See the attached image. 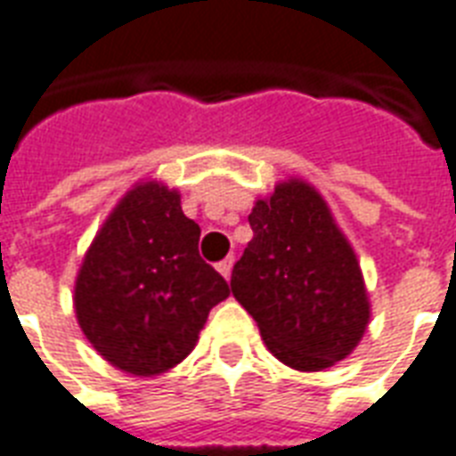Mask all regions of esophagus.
<instances>
[{
    "label": "esophagus",
    "mask_w": 456,
    "mask_h": 456,
    "mask_svg": "<svg viewBox=\"0 0 456 456\" xmlns=\"http://www.w3.org/2000/svg\"><path fill=\"white\" fill-rule=\"evenodd\" d=\"M232 267H234V258L229 256V258H224L217 263V273H220L224 280H229V277H232Z\"/></svg>",
    "instance_id": "34e87169"
}]
</instances>
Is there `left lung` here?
I'll return each instance as SVG.
<instances>
[{
    "label": "left lung",
    "instance_id": "8db88e82",
    "mask_svg": "<svg viewBox=\"0 0 456 456\" xmlns=\"http://www.w3.org/2000/svg\"><path fill=\"white\" fill-rule=\"evenodd\" d=\"M253 239L232 270V294L258 322L267 349L297 370L349 356L366 332L359 260L321 193L280 183L248 215Z\"/></svg>",
    "mask_w": 456,
    "mask_h": 456
}]
</instances>
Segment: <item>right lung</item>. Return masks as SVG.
Instances as JSON below:
<instances>
[{
  "label": "right lung",
  "mask_w": 456,
  "mask_h": 456,
  "mask_svg": "<svg viewBox=\"0 0 456 456\" xmlns=\"http://www.w3.org/2000/svg\"><path fill=\"white\" fill-rule=\"evenodd\" d=\"M200 227L176 191L141 183L90 246L76 280V315L100 356L134 375H158L196 346L229 284L198 253Z\"/></svg>",
  "instance_id": "obj_1"
}]
</instances>
